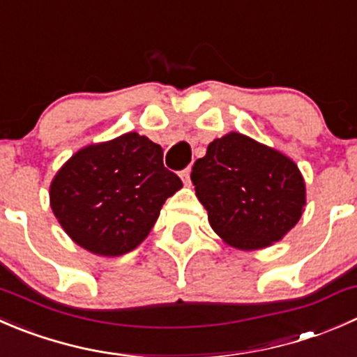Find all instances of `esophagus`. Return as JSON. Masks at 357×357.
Wrapping results in <instances>:
<instances>
[{"mask_svg":"<svg viewBox=\"0 0 357 357\" xmlns=\"http://www.w3.org/2000/svg\"><path fill=\"white\" fill-rule=\"evenodd\" d=\"M190 174H192V167H186L179 172V176H181V179L185 185H190Z\"/></svg>","mask_w":357,"mask_h":357,"instance_id":"obj_1","label":"esophagus"}]
</instances>
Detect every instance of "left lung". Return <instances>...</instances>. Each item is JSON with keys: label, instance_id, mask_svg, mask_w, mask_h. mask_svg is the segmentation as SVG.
Segmentation results:
<instances>
[{"label": "left lung", "instance_id": "left-lung-1", "mask_svg": "<svg viewBox=\"0 0 357 357\" xmlns=\"http://www.w3.org/2000/svg\"><path fill=\"white\" fill-rule=\"evenodd\" d=\"M192 181L213 230L238 249L278 242L305 206V183L295 162L238 132L207 146L192 167Z\"/></svg>", "mask_w": 357, "mask_h": 357}]
</instances>
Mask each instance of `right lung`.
<instances>
[{"instance_id": "right-lung-1", "label": "right lung", "mask_w": 357, "mask_h": 357, "mask_svg": "<svg viewBox=\"0 0 357 357\" xmlns=\"http://www.w3.org/2000/svg\"><path fill=\"white\" fill-rule=\"evenodd\" d=\"M181 186L164 165L160 144L129 132L73 155L52 181L50 204L76 244L120 256L146 238L164 202Z\"/></svg>"}]
</instances>
